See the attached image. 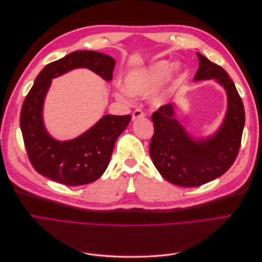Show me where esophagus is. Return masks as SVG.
Masks as SVG:
<instances>
[{"instance_id":"esophagus-1","label":"esophagus","mask_w":262,"mask_h":262,"mask_svg":"<svg viewBox=\"0 0 262 262\" xmlns=\"http://www.w3.org/2000/svg\"><path fill=\"white\" fill-rule=\"evenodd\" d=\"M145 116V114L142 112L141 109H136L132 114V119L133 120H137V119H140V118H143Z\"/></svg>"}]
</instances>
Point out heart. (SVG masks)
Here are the masks:
<instances>
[{
	"mask_svg": "<svg viewBox=\"0 0 262 262\" xmlns=\"http://www.w3.org/2000/svg\"><path fill=\"white\" fill-rule=\"evenodd\" d=\"M175 64L168 61H158L144 68L132 70L123 77V87L118 85L115 89L116 98L129 104L132 96L145 95L152 91L156 85L164 81L172 71ZM167 91L156 93L153 101L156 105H161L167 98Z\"/></svg>",
	"mask_w": 262,
	"mask_h": 262,
	"instance_id": "b5f03b06",
	"label": "heart"
}]
</instances>
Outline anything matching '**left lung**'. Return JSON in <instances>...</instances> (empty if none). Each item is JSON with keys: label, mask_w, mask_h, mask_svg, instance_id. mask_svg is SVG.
I'll list each match as a JSON object with an SVG mask.
<instances>
[{"label": "left lung", "mask_w": 262, "mask_h": 262, "mask_svg": "<svg viewBox=\"0 0 262 262\" xmlns=\"http://www.w3.org/2000/svg\"><path fill=\"white\" fill-rule=\"evenodd\" d=\"M194 81L215 80L227 95V110L213 136L194 140L176 118V106L167 104L152 115L154 134L149 154L161 175L173 185L196 187L225 173L235 162L245 125V109L234 82L226 71L201 53Z\"/></svg>", "instance_id": "obj_1"}]
</instances>
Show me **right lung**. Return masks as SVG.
Here are the masks:
<instances>
[{"label":"right lung","mask_w":262,"mask_h":262,"mask_svg":"<svg viewBox=\"0 0 262 262\" xmlns=\"http://www.w3.org/2000/svg\"><path fill=\"white\" fill-rule=\"evenodd\" d=\"M115 64V59L105 53L81 50L49 63L38 74L24 100L20 130L29 161L40 175L67 186H82L105 172L116 141L128 126L131 116H104L82 136L58 141L45 128L42 109L52 78L86 68L109 82Z\"/></svg>","instance_id":"add662e5"}]
</instances>
